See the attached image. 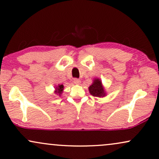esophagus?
Instances as JSON below:
<instances>
[{"mask_svg":"<svg viewBox=\"0 0 159 159\" xmlns=\"http://www.w3.org/2000/svg\"><path fill=\"white\" fill-rule=\"evenodd\" d=\"M74 83L76 85H80V80L79 79H74Z\"/></svg>","mask_w":159,"mask_h":159,"instance_id":"obj_1","label":"esophagus"}]
</instances>
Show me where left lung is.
Here are the masks:
<instances>
[{"mask_svg": "<svg viewBox=\"0 0 159 159\" xmlns=\"http://www.w3.org/2000/svg\"><path fill=\"white\" fill-rule=\"evenodd\" d=\"M89 91L92 96L97 97H103L106 96V92L101 80L94 79L92 84L89 87Z\"/></svg>", "mask_w": 159, "mask_h": 159, "instance_id": "obj_1", "label": "left lung"}]
</instances>
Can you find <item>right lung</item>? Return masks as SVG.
I'll use <instances>...</instances> for the list:
<instances>
[{"label":"right lung","instance_id":"add662e5","mask_svg":"<svg viewBox=\"0 0 159 159\" xmlns=\"http://www.w3.org/2000/svg\"><path fill=\"white\" fill-rule=\"evenodd\" d=\"M63 89H64V85H58V86H57V87L56 88V91H55V93H56V94H58L59 96H60V94H61L63 92Z\"/></svg>","mask_w":159,"mask_h":159}]
</instances>
